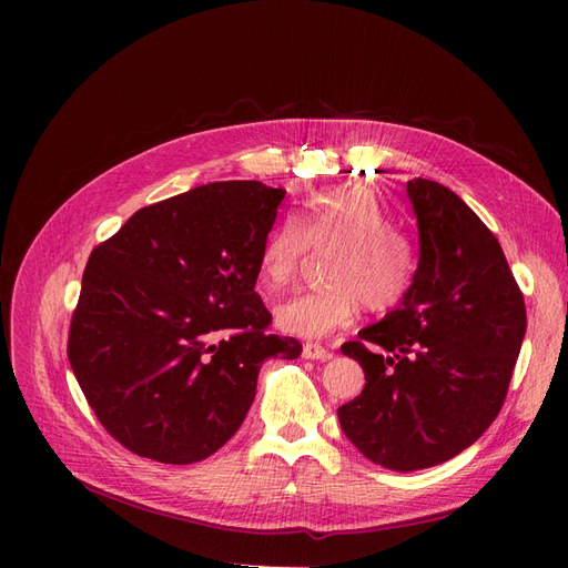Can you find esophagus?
Instances as JSON below:
<instances>
[{
	"instance_id": "1",
	"label": "esophagus",
	"mask_w": 568,
	"mask_h": 568,
	"mask_svg": "<svg viewBox=\"0 0 568 568\" xmlns=\"http://www.w3.org/2000/svg\"><path fill=\"white\" fill-rule=\"evenodd\" d=\"M304 359H313V362H326L332 359V352L322 347L320 343H306L304 345Z\"/></svg>"
}]
</instances>
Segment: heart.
I'll return each instance as SVG.
<instances>
[{
	"label": "heart",
	"instance_id": "obj_1",
	"mask_svg": "<svg viewBox=\"0 0 568 568\" xmlns=\"http://www.w3.org/2000/svg\"><path fill=\"white\" fill-rule=\"evenodd\" d=\"M336 248L326 262V287L294 294L274 308L278 329L296 338H324L354 324L364 306L396 308L412 287L416 246L392 225L379 200L362 186L326 189L308 197L296 216H285L260 251V283L278 292L300 274L308 251Z\"/></svg>",
	"mask_w": 568,
	"mask_h": 568
}]
</instances>
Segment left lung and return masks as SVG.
<instances>
[{
	"mask_svg": "<svg viewBox=\"0 0 568 568\" xmlns=\"http://www.w3.org/2000/svg\"><path fill=\"white\" fill-rule=\"evenodd\" d=\"M419 266L396 311L343 343L366 373L338 407L341 428L368 460L396 471L439 465L499 414L527 329L523 292L495 234L452 191L407 182Z\"/></svg>",
	"mask_w": 568,
	"mask_h": 568,
	"instance_id": "8db88e82",
	"label": "left lung"
}]
</instances>
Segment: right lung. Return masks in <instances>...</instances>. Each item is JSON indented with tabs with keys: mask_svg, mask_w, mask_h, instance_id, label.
<instances>
[{
	"mask_svg": "<svg viewBox=\"0 0 568 568\" xmlns=\"http://www.w3.org/2000/svg\"><path fill=\"white\" fill-rule=\"evenodd\" d=\"M283 189L216 182L142 206L82 274L69 362L101 426L168 465L216 454L244 424L262 362L302 343L268 334L255 292Z\"/></svg>",
	"mask_w": 568,
	"mask_h": 568,
	"instance_id": "right-lung-1",
	"label": "right lung"
}]
</instances>
